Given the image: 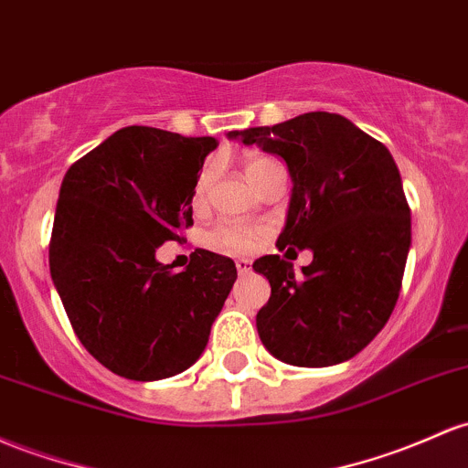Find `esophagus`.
Segmentation results:
<instances>
[{
    "instance_id": "esophagus-1",
    "label": "esophagus",
    "mask_w": 468,
    "mask_h": 468,
    "mask_svg": "<svg viewBox=\"0 0 468 468\" xmlns=\"http://www.w3.org/2000/svg\"><path fill=\"white\" fill-rule=\"evenodd\" d=\"M235 266H238V273L239 275L250 273V261L249 260H238V261H235Z\"/></svg>"
}]
</instances>
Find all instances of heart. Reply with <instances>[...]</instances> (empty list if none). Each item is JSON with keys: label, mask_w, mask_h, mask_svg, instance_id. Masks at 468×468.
<instances>
[{"label": "heart", "mask_w": 468, "mask_h": 468, "mask_svg": "<svg viewBox=\"0 0 468 468\" xmlns=\"http://www.w3.org/2000/svg\"><path fill=\"white\" fill-rule=\"evenodd\" d=\"M273 164H275L273 159L269 157H250L249 162L244 164V173L246 177H249V182L253 184L260 173L264 171V168L273 166ZM208 179H210L208 171H204L202 176H199L197 184H195V199H202V195L207 193ZM261 235H264V230H261L260 226L224 222L215 226L213 233H210V242L219 246V249L230 250V253H250V250L260 244Z\"/></svg>", "instance_id": "heart-1"}]
</instances>
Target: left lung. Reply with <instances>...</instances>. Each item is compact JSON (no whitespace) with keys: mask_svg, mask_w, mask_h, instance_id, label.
I'll use <instances>...</instances> for the list:
<instances>
[{"mask_svg":"<svg viewBox=\"0 0 468 468\" xmlns=\"http://www.w3.org/2000/svg\"><path fill=\"white\" fill-rule=\"evenodd\" d=\"M229 137L284 159L292 191L277 246L313 250L302 275L280 255L253 261L271 284L255 320L261 344L292 367L346 362L382 331L402 289L410 208L391 153L324 111Z\"/></svg>","mask_w":468,"mask_h":468,"instance_id":"8db88e82","label":"left lung"}]
</instances>
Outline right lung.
<instances>
[{
	"instance_id": "obj_1",
	"label": "right lung",
	"mask_w": 468,
	"mask_h": 468,
	"mask_svg": "<svg viewBox=\"0 0 468 468\" xmlns=\"http://www.w3.org/2000/svg\"><path fill=\"white\" fill-rule=\"evenodd\" d=\"M215 148V137L126 126L66 171L50 277L75 335L117 376L153 382L186 371L238 280L233 260L204 249L182 273L155 260L193 226L195 184Z\"/></svg>"
}]
</instances>
